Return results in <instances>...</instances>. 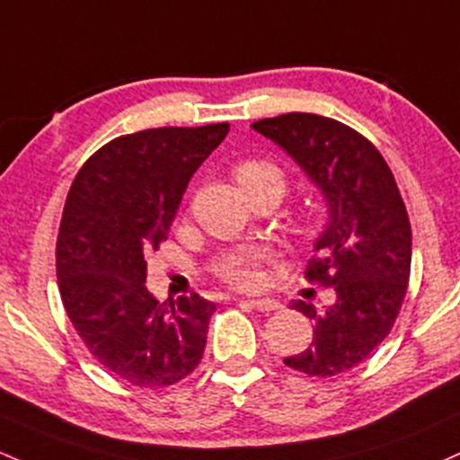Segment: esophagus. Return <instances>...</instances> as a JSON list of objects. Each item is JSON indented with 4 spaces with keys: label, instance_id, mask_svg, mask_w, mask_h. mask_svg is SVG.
<instances>
[{
    "label": "esophagus",
    "instance_id": "esophagus-1",
    "mask_svg": "<svg viewBox=\"0 0 460 460\" xmlns=\"http://www.w3.org/2000/svg\"><path fill=\"white\" fill-rule=\"evenodd\" d=\"M249 304L260 312H272V310H279L281 304L275 299H249Z\"/></svg>",
    "mask_w": 460,
    "mask_h": 460
}]
</instances>
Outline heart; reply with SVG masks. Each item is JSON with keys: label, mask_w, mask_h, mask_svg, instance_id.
Here are the masks:
<instances>
[{"label": "heart", "mask_w": 460, "mask_h": 460, "mask_svg": "<svg viewBox=\"0 0 460 460\" xmlns=\"http://www.w3.org/2000/svg\"><path fill=\"white\" fill-rule=\"evenodd\" d=\"M235 179H238V183L244 191L264 183L277 185L281 191L286 188L284 172H281L275 164L264 159L242 161L238 168H235ZM266 260H269V253L261 249L238 251V253L226 255L225 260L220 261L218 272L222 281H226L229 286L240 288V290H253V288H260L261 281H264L261 266H264Z\"/></svg>", "instance_id": "heart-1"}]
</instances>
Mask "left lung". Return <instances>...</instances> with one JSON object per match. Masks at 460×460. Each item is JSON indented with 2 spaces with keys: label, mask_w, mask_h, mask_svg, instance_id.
Segmentation results:
<instances>
[{
  "label": "left lung",
  "mask_w": 460,
  "mask_h": 460,
  "mask_svg": "<svg viewBox=\"0 0 460 460\" xmlns=\"http://www.w3.org/2000/svg\"><path fill=\"white\" fill-rule=\"evenodd\" d=\"M296 161L327 203L307 281L332 286L325 312L290 307L314 321L310 347L284 358L290 369L332 377L360 365L391 334L411 277L412 234L385 156L358 130L314 113H286L253 124Z\"/></svg>",
  "instance_id": "obj_1"
}]
</instances>
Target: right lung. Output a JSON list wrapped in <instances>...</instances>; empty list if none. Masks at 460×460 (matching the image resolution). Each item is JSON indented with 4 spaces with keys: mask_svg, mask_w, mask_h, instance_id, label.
<instances>
[{
    "mask_svg": "<svg viewBox=\"0 0 460 460\" xmlns=\"http://www.w3.org/2000/svg\"><path fill=\"white\" fill-rule=\"evenodd\" d=\"M229 124L139 130L109 141L75 174L60 220L57 275L91 356L141 388L183 380L203 358L216 304L155 299L146 260L168 238L185 188Z\"/></svg>",
    "mask_w": 460,
    "mask_h": 460,
    "instance_id": "1",
    "label": "right lung"
}]
</instances>
